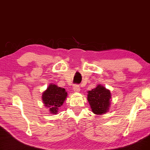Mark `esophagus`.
<instances>
[{
	"mask_svg": "<svg viewBox=\"0 0 150 150\" xmlns=\"http://www.w3.org/2000/svg\"><path fill=\"white\" fill-rule=\"evenodd\" d=\"M80 87L78 85H75L73 86V91H75V93H78L80 91Z\"/></svg>",
	"mask_w": 150,
	"mask_h": 150,
	"instance_id": "obj_1",
	"label": "esophagus"
}]
</instances>
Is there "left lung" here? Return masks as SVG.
Here are the masks:
<instances>
[{"instance_id": "left-lung-1", "label": "left lung", "mask_w": 150, "mask_h": 150, "mask_svg": "<svg viewBox=\"0 0 150 150\" xmlns=\"http://www.w3.org/2000/svg\"><path fill=\"white\" fill-rule=\"evenodd\" d=\"M87 93L88 102L94 114L102 115L108 112L111 105L110 90L100 84Z\"/></svg>"}]
</instances>
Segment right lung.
I'll return each mask as SVG.
<instances>
[{
  "label": "right lung",
  "instance_id": "obj_1",
  "mask_svg": "<svg viewBox=\"0 0 150 150\" xmlns=\"http://www.w3.org/2000/svg\"><path fill=\"white\" fill-rule=\"evenodd\" d=\"M67 96V93L63 88L50 83L47 89L42 93V99L50 113L57 115L59 108L63 105Z\"/></svg>",
  "mask_w": 150,
  "mask_h": 150
}]
</instances>
